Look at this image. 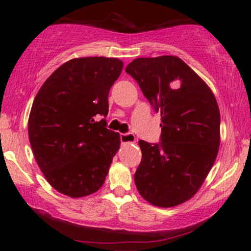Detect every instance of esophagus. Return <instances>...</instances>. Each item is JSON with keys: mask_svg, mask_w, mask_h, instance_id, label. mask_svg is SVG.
<instances>
[{"mask_svg": "<svg viewBox=\"0 0 251 251\" xmlns=\"http://www.w3.org/2000/svg\"><path fill=\"white\" fill-rule=\"evenodd\" d=\"M120 139H121L122 144H129V143H135L136 142V137L131 132L120 133Z\"/></svg>", "mask_w": 251, "mask_h": 251, "instance_id": "esophagus-1", "label": "esophagus"}]
</instances>
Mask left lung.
Masks as SVG:
<instances>
[{
    "mask_svg": "<svg viewBox=\"0 0 251 251\" xmlns=\"http://www.w3.org/2000/svg\"><path fill=\"white\" fill-rule=\"evenodd\" d=\"M126 72L161 113L160 143L139 140V194L157 207L190 200L208 176L221 144V114L210 88L180 58L133 59Z\"/></svg>",
    "mask_w": 251,
    "mask_h": 251,
    "instance_id": "8db88e82",
    "label": "left lung"
}]
</instances>
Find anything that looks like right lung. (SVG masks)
I'll return each instance as SVG.
<instances>
[{"instance_id": "right-lung-1", "label": "right lung", "mask_w": 251, "mask_h": 251, "mask_svg": "<svg viewBox=\"0 0 251 251\" xmlns=\"http://www.w3.org/2000/svg\"><path fill=\"white\" fill-rule=\"evenodd\" d=\"M118 58H75L58 67L34 99L28 137L34 157L54 190L71 198L104 184L120 135L106 128L108 92L122 72Z\"/></svg>"}]
</instances>
